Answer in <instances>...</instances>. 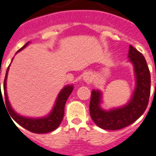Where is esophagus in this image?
<instances>
[{"label":"esophagus","mask_w":156,"mask_h":156,"mask_svg":"<svg viewBox=\"0 0 156 156\" xmlns=\"http://www.w3.org/2000/svg\"><path fill=\"white\" fill-rule=\"evenodd\" d=\"M91 76H90L89 73H86V74H84V76H83V80H84V82H86V83L91 82Z\"/></svg>","instance_id":"34e87169"}]
</instances>
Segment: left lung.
I'll return each mask as SVG.
<instances>
[{
	"mask_svg": "<svg viewBox=\"0 0 156 156\" xmlns=\"http://www.w3.org/2000/svg\"><path fill=\"white\" fill-rule=\"evenodd\" d=\"M129 62L134 67L135 88L130 100L122 107L105 110L101 108L102 92L92 91L89 111L96 125L107 130H117L129 125L144 114L151 94V73L145 58L134 47L129 46Z\"/></svg>",
	"mask_w": 156,
	"mask_h": 156,
	"instance_id": "1",
	"label": "left lung"
}]
</instances>
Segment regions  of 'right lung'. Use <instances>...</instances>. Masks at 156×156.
I'll list each match as a JSON object with an SVG mask.
<instances>
[{
	"label": "right lung",
	"instance_id": "1",
	"mask_svg": "<svg viewBox=\"0 0 156 156\" xmlns=\"http://www.w3.org/2000/svg\"><path fill=\"white\" fill-rule=\"evenodd\" d=\"M29 42L30 41H28L27 43H26L20 50L16 51V53L19 52L20 51H22L23 48H25L29 44ZM10 65H9L8 68L6 70V73H5L4 85H3V88H4V95H5V99L4 105H5V107L7 108V111H8L9 115L12 116V119L17 124H20L23 128L27 129V130L32 132V133H36V134H45V133H48V132L55 130L59 126V124H61L62 120V118H63V115H64L65 104H66L67 99L69 97V95L71 94V93L73 90V85H67V86H65L64 88L62 89L60 93L58 94V98L56 99L55 105L53 106L52 109H51V111L47 116L41 118H28L25 117V116H22V115L17 114L12 108V105H11V104H10V102L8 100L7 94H6V79H7V74H8ZM0 99L2 98V100H3L2 91L0 90ZM3 103H4V101H3Z\"/></svg>",
	"mask_w": 156,
	"mask_h": 156
}]
</instances>
